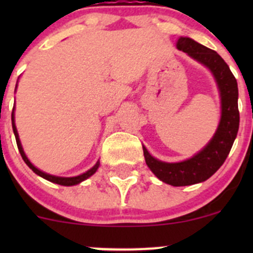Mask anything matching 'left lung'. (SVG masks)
Wrapping results in <instances>:
<instances>
[{
  "instance_id": "1",
  "label": "left lung",
  "mask_w": 253,
  "mask_h": 253,
  "mask_svg": "<svg viewBox=\"0 0 253 253\" xmlns=\"http://www.w3.org/2000/svg\"><path fill=\"white\" fill-rule=\"evenodd\" d=\"M176 47L211 71L220 96V121L211 139L192 158L167 163L153 157L143 145L145 163L163 182L171 186H190L208 180L223 165L239 131L240 115L237 82L225 61L211 48L187 37H180Z\"/></svg>"
}]
</instances>
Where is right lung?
Returning <instances> with one entry per match:
<instances>
[{"mask_svg":"<svg viewBox=\"0 0 253 253\" xmlns=\"http://www.w3.org/2000/svg\"><path fill=\"white\" fill-rule=\"evenodd\" d=\"M12 128H13V133H14V136H16L18 149H19V153H20V155H22L23 160H24V162H25V164H27L28 167H29L30 169H32L33 171L35 172V174L39 175L40 177L45 178V180L50 181V182L57 183V185H61V186H75V185H78V183L83 182V181L86 180V178L90 177V176L95 174L96 170L99 169V165H100V162H99V160H98V162H96V164L94 165V167L91 168V169H89L88 171L83 172V174H81V175H78V176H73V177H62V176L50 175V174H47V172L42 171V170H39L37 167H34V165H33L32 163H30V160L28 159V157H27V155H25L24 150H23L22 143H20V139H19V134H18L17 127H16V121H14V108H13V111H12Z\"/></svg>","mask_w":253,"mask_h":253,"instance_id":"add662e5","label":"right lung"}]
</instances>
